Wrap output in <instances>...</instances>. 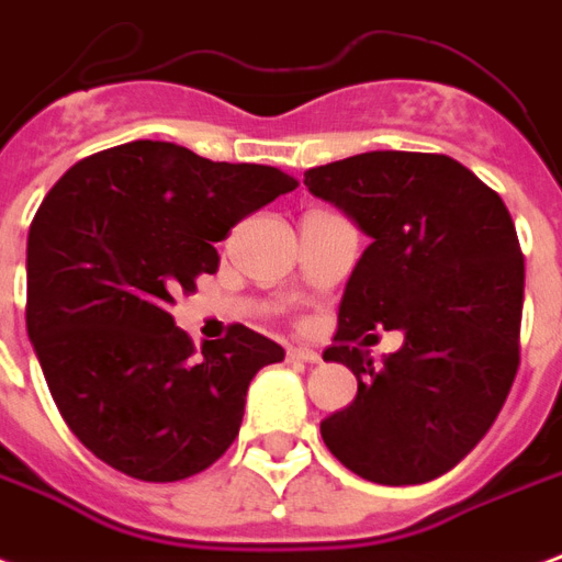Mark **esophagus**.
<instances>
[{
	"label": "esophagus",
	"instance_id": "34e87169",
	"mask_svg": "<svg viewBox=\"0 0 562 562\" xmlns=\"http://www.w3.org/2000/svg\"><path fill=\"white\" fill-rule=\"evenodd\" d=\"M289 357H292V360H301V363H318V360H322V355H318L315 348H306V345H294V348H289Z\"/></svg>",
	"mask_w": 562,
	"mask_h": 562
}]
</instances>
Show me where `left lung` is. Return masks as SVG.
I'll list each match as a JSON object with an SVG mask.
<instances>
[{"label":"left lung","instance_id":"8db88e82","mask_svg":"<svg viewBox=\"0 0 562 562\" xmlns=\"http://www.w3.org/2000/svg\"><path fill=\"white\" fill-rule=\"evenodd\" d=\"M303 184L372 238L324 351L355 372L357 396L322 419L324 443L378 485L435 480L485 438L518 372L525 259L513 217L447 154H355ZM369 329L406 336L378 370L359 348Z\"/></svg>","mask_w":562,"mask_h":562}]
</instances>
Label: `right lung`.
I'll use <instances>...</instances> for the list:
<instances>
[{
	"instance_id": "right-lung-1",
	"label": "right lung",
	"mask_w": 562,
	"mask_h": 562,
	"mask_svg": "<svg viewBox=\"0 0 562 562\" xmlns=\"http://www.w3.org/2000/svg\"><path fill=\"white\" fill-rule=\"evenodd\" d=\"M294 187L273 166L136 139L70 166L44 196L26 330L68 429L110 468L176 482L232 447L249 381L285 351L235 324L199 355L169 310L217 270L228 228Z\"/></svg>"
}]
</instances>
